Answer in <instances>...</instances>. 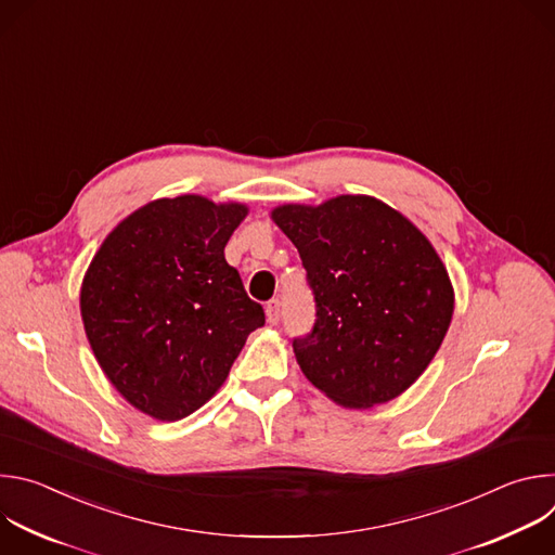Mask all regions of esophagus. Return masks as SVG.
Returning a JSON list of instances; mask_svg holds the SVG:
<instances>
[{
  "instance_id": "esophagus-1",
  "label": "esophagus",
  "mask_w": 555,
  "mask_h": 555,
  "mask_svg": "<svg viewBox=\"0 0 555 555\" xmlns=\"http://www.w3.org/2000/svg\"><path fill=\"white\" fill-rule=\"evenodd\" d=\"M266 319L270 325H276L281 321V302L276 298H272L268 305H266Z\"/></svg>"
}]
</instances>
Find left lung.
I'll return each mask as SVG.
<instances>
[{
  "label": "left lung",
  "instance_id": "obj_1",
  "mask_svg": "<svg viewBox=\"0 0 555 555\" xmlns=\"http://www.w3.org/2000/svg\"><path fill=\"white\" fill-rule=\"evenodd\" d=\"M270 217L296 246L315 300L311 334L292 343L305 377L345 409L400 398L433 362L454 311L428 236L371 195L283 204Z\"/></svg>",
  "mask_w": 555,
  "mask_h": 555
}]
</instances>
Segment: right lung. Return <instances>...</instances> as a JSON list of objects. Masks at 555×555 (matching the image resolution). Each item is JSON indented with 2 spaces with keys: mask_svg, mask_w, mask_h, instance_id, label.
I'll use <instances>...</instances> for the list:
<instances>
[{
  "mask_svg": "<svg viewBox=\"0 0 555 555\" xmlns=\"http://www.w3.org/2000/svg\"><path fill=\"white\" fill-rule=\"evenodd\" d=\"M246 215V204L204 195L153 199L105 236L83 276L81 319L96 362L157 422L202 409L266 325L223 257Z\"/></svg>",
  "mask_w": 555,
  "mask_h": 555,
  "instance_id": "1",
  "label": "right lung"
}]
</instances>
